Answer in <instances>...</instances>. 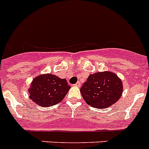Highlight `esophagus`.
<instances>
[{"mask_svg": "<svg viewBox=\"0 0 149 149\" xmlns=\"http://www.w3.org/2000/svg\"><path fill=\"white\" fill-rule=\"evenodd\" d=\"M75 86H76L79 87V86H80V83H79V82H77V83L75 84Z\"/></svg>", "mask_w": 149, "mask_h": 149, "instance_id": "obj_1", "label": "esophagus"}]
</instances>
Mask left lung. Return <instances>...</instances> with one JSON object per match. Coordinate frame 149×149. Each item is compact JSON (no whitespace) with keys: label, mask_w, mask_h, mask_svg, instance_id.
Returning <instances> with one entry per match:
<instances>
[{"label":"left lung","mask_w":149,"mask_h":149,"mask_svg":"<svg viewBox=\"0 0 149 149\" xmlns=\"http://www.w3.org/2000/svg\"><path fill=\"white\" fill-rule=\"evenodd\" d=\"M123 83L117 75L109 71L90 74L80 89L88 105L97 109L107 108L116 103L123 94Z\"/></svg>","instance_id":"left-lung-1"}]
</instances>
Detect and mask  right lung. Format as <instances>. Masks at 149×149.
Returning a JSON list of instances; mask_svg holds the SVG:
<instances>
[{
  "mask_svg": "<svg viewBox=\"0 0 149 149\" xmlns=\"http://www.w3.org/2000/svg\"><path fill=\"white\" fill-rule=\"evenodd\" d=\"M70 86L65 79L53 74H43L35 77L29 89L30 99L43 107H49L60 102Z\"/></svg>",
  "mask_w": 149,
  "mask_h": 149,
  "instance_id": "add662e5",
  "label": "right lung"
}]
</instances>
